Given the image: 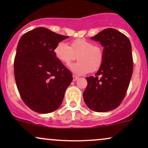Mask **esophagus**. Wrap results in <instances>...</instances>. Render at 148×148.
Instances as JSON below:
<instances>
[{
  "label": "esophagus",
  "mask_w": 148,
  "mask_h": 148,
  "mask_svg": "<svg viewBox=\"0 0 148 148\" xmlns=\"http://www.w3.org/2000/svg\"><path fill=\"white\" fill-rule=\"evenodd\" d=\"M79 79V76H77L76 75H73V81H76Z\"/></svg>",
  "instance_id": "1"
}]
</instances>
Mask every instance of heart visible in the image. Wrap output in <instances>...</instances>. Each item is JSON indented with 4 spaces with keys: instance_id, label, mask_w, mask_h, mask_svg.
Here are the masks:
<instances>
[{
    "instance_id": "obj_1",
    "label": "heart",
    "mask_w": 148,
    "mask_h": 148,
    "mask_svg": "<svg viewBox=\"0 0 148 148\" xmlns=\"http://www.w3.org/2000/svg\"><path fill=\"white\" fill-rule=\"evenodd\" d=\"M54 54L58 60L65 65H69L78 56L79 61L70 65L71 70L78 75L86 74L90 71L95 72L100 68L104 58L100 46L94 45L84 38L73 40L70 47L63 42H59L54 49Z\"/></svg>"
}]
</instances>
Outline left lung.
<instances>
[{"label":"left lung","mask_w":148,"mask_h":148,"mask_svg":"<svg viewBox=\"0 0 148 148\" xmlns=\"http://www.w3.org/2000/svg\"><path fill=\"white\" fill-rule=\"evenodd\" d=\"M103 47V63L95 76L86 78V104L96 112L112 111L121 103L133 72L132 45L126 35L106 28L91 37Z\"/></svg>","instance_id":"left-lung-1"}]
</instances>
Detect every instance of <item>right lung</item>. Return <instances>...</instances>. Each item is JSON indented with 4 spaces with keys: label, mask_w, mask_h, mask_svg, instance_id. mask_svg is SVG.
Returning <instances> with one entry per match:
<instances>
[{
    "label": "right lung",
    "mask_w": 148,
    "mask_h": 148,
    "mask_svg": "<svg viewBox=\"0 0 148 148\" xmlns=\"http://www.w3.org/2000/svg\"><path fill=\"white\" fill-rule=\"evenodd\" d=\"M67 37L40 27L18 41L15 81L22 100L34 111L49 113L58 109L72 81V73L54 54L56 45Z\"/></svg>",
    "instance_id": "right-lung-1"
}]
</instances>
